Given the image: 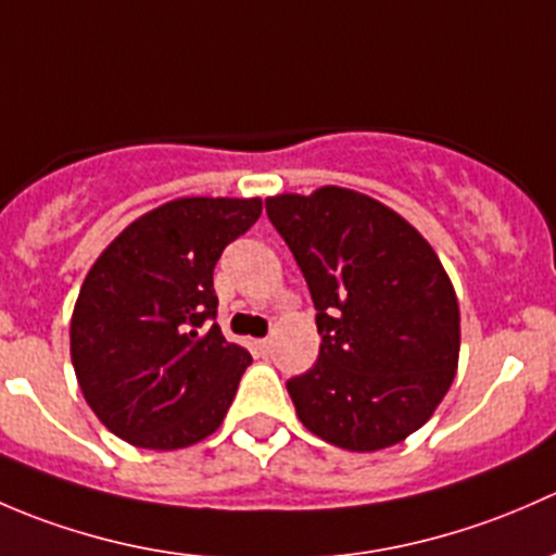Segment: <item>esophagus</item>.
I'll return each mask as SVG.
<instances>
[{
	"label": "esophagus",
	"instance_id": "1",
	"mask_svg": "<svg viewBox=\"0 0 556 556\" xmlns=\"http://www.w3.org/2000/svg\"><path fill=\"white\" fill-rule=\"evenodd\" d=\"M252 350H255L257 355H268V352H271V339H255L252 341Z\"/></svg>",
	"mask_w": 556,
	"mask_h": 556
}]
</instances>
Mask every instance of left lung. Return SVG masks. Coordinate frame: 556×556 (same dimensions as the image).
I'll return each mask as SVG.
<instances>
[{"instance_id": "obj_1", "label": "left lung", "mask_w": 556, "mask_h": 556, "mask_svg": "<svg viewBox=\"0 0 556 556\" xmlns=\"http://www.w3.org/2000/svg\"><path fill=\"white\" fill-rule=\"evenodd\" d=\"M304 271L323 336L288 392L304 428L379 452L422 428L452 387L459 304L428 239L395 210L339 185L266 199Z\"/></svg>"}]
</instances>
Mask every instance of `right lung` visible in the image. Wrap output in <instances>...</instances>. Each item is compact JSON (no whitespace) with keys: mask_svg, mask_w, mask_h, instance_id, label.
I'll return each instance as SVG.
<instances>
[{"mask_svg":"<svg viewBox=\"0 0 556 556\" xmlns=\"http://www.w3.org/2000/svg\"><path fill=\"white\" fill-rule=\"evenodd\" d=\"M263 201L185 195L128 223L86 274L70 355L99 422L139 450L172 452L215 433L252 363L223 336L212 271Z\"/></svg>","mask_w":556,"mask_h":556,"instance_id":"add662e5","label":"right lung"}]
</instances>
